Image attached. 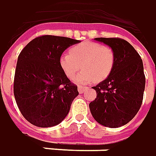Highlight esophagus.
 <instances>
[{"label": "esophagus", "instance_id": "esophagus-1", "mask_svg": "<svg viewBox=\"0 0 156 156\" xmlns=\"http://www.w3.org/2000/svg\"><path fill=\"white\" fill-rule=\"evenodd\" d=\"M89 89L88 87H82V86H78V91L80 92V93H83L84 91H86Z\"/></svg>", "mask_w": 156, "mask_h": 156}]
</instances>
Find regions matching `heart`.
<instances>
[{
    "mask_svg": "<svg viewBox=\"0 0 156 156\" xmlns=\"http://www.w3.org/2000/svg\"><path fill=\"white\" fill-rule=\"evenodd\" d=\"M114 49L99 43L86 41L61 55L59 64L68 78H73L82 66L83 71L76 77L78 83L100 81L111 73L115 63Z\"/></svg>",
    "mask_w": 156,
    "mask_h": 156,
    "instance_id": "obj_1",
    "label": "heart"
}]
</instances>
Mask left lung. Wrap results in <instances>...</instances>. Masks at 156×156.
<instances>
[{"instance_id":"obj_1","label":"left lung","mask_w":156,"mask_h":156,"mask_svg":"<svg viewBox=\"0 0 156 156\" xmlns=\"http://www.w3.org/2000/svg\"><path fill=\"white\" fill-rule=\"evenodd\" d=\"M115 52L108 78L92 88L97 98L89 104L91 115L108 128L125 125L135 117L143 101L145 76L143 61L132 45L119 37H96Z\"/></svg>"}]
</instances>
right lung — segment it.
I'll use <instances>...</instances> for the list:
<instances>
[{
	"instance_id": "right-lung-1",
	"label": "right lung",
	"mask_w": 156,
	"mask_h": 156,
	"mask_svg": "<svg viewBox=\"0 0 156 156\" xmlns=\"http://www.w3.org/2000/svg\"><path fill=\"white\" fill-rule=\"evenodd\" d=\"M69 37L43 35L27 44L20 53L14 76V97L21 113L40 128L58 124L78 96L77 86L63 71L59 58L71 45Z\"/></svg>"
}]
</instances>
